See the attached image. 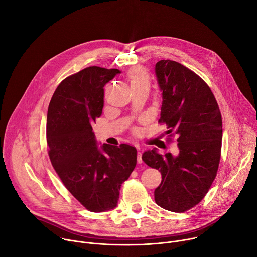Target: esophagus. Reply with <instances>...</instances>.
Segmentation results:
<instances>
[{
  "label": "esophagus",
  "mask_w": 257,
  "mask_h": 257,
  "mask_svg": "<svg viewBox=\"0 0 257 257\" xmlns=\"http://www.w3.org/2000/svg\"><path fill=\"white\" fill-rule=\"evenodd\" d=\"M141 156H142V154H141L140 152H138V153H137V163H138V164H141V163H142Z\"/></svg>",
  "instance_id": "1"
}]
</instances>
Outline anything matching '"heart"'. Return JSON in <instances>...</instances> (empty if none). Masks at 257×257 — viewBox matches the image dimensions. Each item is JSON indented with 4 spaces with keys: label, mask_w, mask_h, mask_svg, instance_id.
<instances>
[{
    "label": "heart",
    "mask_w": 257,
    "mask_h": 257,
    "mask_svg": "<svg viewBox=\"0 0 257 257\" xmlns=\"http://www.w3.org/2000/svg\"><path fill=\"white\" fill-rule=\"evenodd\" d=\"M131 87L135 86H150V77L142 68L135 67L129 73Z\"/></svg>",
    "instance_id": "obj_1"
}]
</instances>
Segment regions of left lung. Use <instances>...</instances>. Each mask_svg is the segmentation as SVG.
<instances>
[{
	"label": "left lung",
	"mask_w": 257,
	"mask_h": 257,
	"mask_svg": "<svg viewBox=\"0 0 257 257\" xmlns=\"http://www.w3.org/2000/svg\"><path fill=\"white\" fill-rule=\"evenodd\" d=\"M163 102L160 123L167 134L178 135V155L143 153V162L162 174L155 190L161 207L184 212L198 204L208 192L221 159L223 122L209 86L196 73L171 61L156 64Z\"/></svg>",
	"instance_id": "1"
}]
</instances>
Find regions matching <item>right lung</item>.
<instances>
[{
	"label": "right lung",
	"mask_w": 257,
	"mask_h": 257,
	"mask_svg": "<svg viewBox=\"0 0 257 257\" xmlns=\"http://www.w3.org/2000/svg\"><path fill=\"white\" fill-rule=\"evenodd\" d=\"M120 73L96 66L79 71L59 84L48 109L51 163L69 192L93 212L117 206L122 183L137 161L129 144L99 148L91 127L102 113L103 86Z\"/></svg>",
	"instance_id": "add662e5"
}]
</instances>
